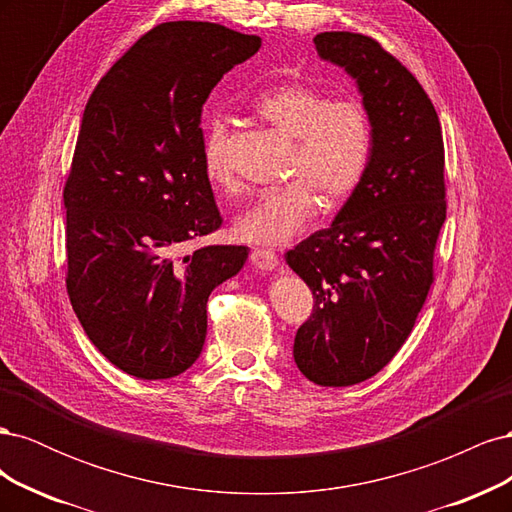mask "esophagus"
<instances>
[{
  "label": "esophagus",
  "mask_w": 512,
  "mask_h": 512,
  "mask_svg": "<svg viewBox=\"0 0 512 512\" xmlns=\"http://www.w3.org/2000/svg\"><path fill=\"white\" fill-rule=\"evenodd\" d=\"M252 265L260 271H273L277 265H280V256H277L273 250H254L250 254Z\"/></svg>",
  "instance_id": "1"
}]
</instances>
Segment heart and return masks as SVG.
<instances>
[{"instance_id":"b5f03b06","label":"heart","mask_w":512,"mask_h":512,"mask_svg":"<svg viewBox=\"0 0 512 512\" xmlns=\"http://www.w3.org/2000/svg\"><path fill=\"white\" fill-rule=\"evenodd\" d=\"M254 113L273 130L292 138L286 164L290 179L282 188L254 200L235 220V237L254 245H280L309 222L318 198L333 209L348 200L367 173L371 158V119L354 98L329 100L305 83H286L265 91L254 102ZM228 128L211 119L203 141L207 177L226 192L237 190L226 156Z\"/></svg>"}]
</instances>
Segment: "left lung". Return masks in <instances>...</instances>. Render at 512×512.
I'll return each instance as SVG.
<instances>
[{"instance_id": "1", "label": "left lung", "mask_w": 512, "mask_h": 512, "mask_svg": "<svg viewBox=\"0 0 512 512\" xmlns=\"http://www.w3.org/2000/svg\"><path fill=\"white\" fill-rule=\"evenodd\" d=\"M314 44L359 85L374 143L359 190L333 224L286 252L314 294L292 354L314 384L350 386L391 363L433 284L446 220L444 141L425 89L378 40L324 32Z\"/></svg>"}]
</instances>
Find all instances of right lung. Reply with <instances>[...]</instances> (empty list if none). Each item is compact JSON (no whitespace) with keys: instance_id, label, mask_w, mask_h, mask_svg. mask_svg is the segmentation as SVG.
I'll list each match as a JSON object with an SVG mask.
<instances>
[{"instance_id":"add662e5","label":"right lung","mask_w":512,"mask_h":512,"mask_svg":"<svg viewBox=\"0 0 512 512\" xmlns=\"http://www.w3.org/2000/svg\"><path fill=\"white\" fill-rule=\"evenodd\" d=\"M260 49L220 23L149 29L89 96L66 205V288L108 361L141 380L183 374L203 352L207 301L245 245L185 243L222 226L203 164V104Z\"/></svg>"}]
</instances>
